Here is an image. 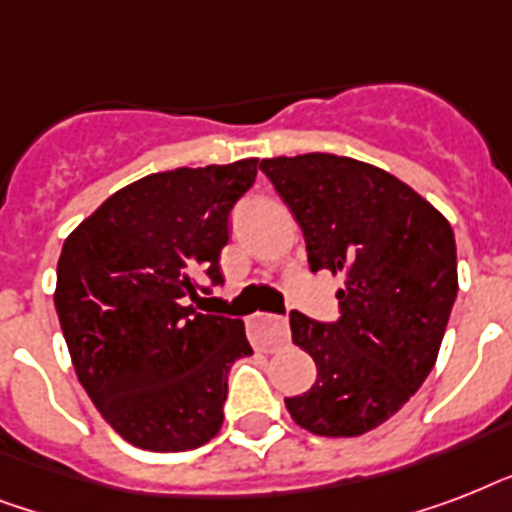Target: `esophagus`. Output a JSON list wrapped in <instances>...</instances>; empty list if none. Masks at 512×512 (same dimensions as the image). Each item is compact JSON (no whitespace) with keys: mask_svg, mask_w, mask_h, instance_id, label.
Segmentation results:
<instances>
[{"mask_svg":"<svg viewBox=\"0 0 512 512\" xmlns=\"http://www.w3.org/2000/svg\"><path fill=\"white\" fill-rule=\"evenodd\" d=\"M249 335L257 348L276 350L279 345L289 340V324L281 316H271V313H257L249 319Z\"/></svg>","mask_w":512,"mask_h":512,"instance_id":"1","label":"esophagus"}]
</instances>
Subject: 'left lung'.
I'll return each instance as SVG.
<instances>
[{
	"instance_id": "obj_1",
	"label": "left lung",
	"mask_w": 512,
	"mask_h": 512,
	"mask_svg": "<svg viewBox=\"0 0 512 512\" xmlns=\"http://www.w3.org/2000/svg\"><path fill=\"white\" fill-rule=\"evenodd\" d=\"M303 228L311 271L345 276L340 319L289 313L316 382L284 398L316 436H361L390 420L436 364L457 300L452 225L390 172L335 154L263 159Z\"/></svg>"
}]
</instances>
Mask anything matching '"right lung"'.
Masks as SVG:
<instances>
[{
	"instance_id": "1",
	"label": "right lung",
	"mask_w": 512,
	"mask_h": 512,
	"mask_svg": "<svg viewBox=\"0 0 512 512\" xmlns=\"http://www.w3.org/2000/svg\"><path fill=\"white\" fill-rule=\"evenodd\" d=\"M255 175L241 159L140 177L63 244L55 308L76 377L132 446L188 452L223 425L228 372L252 348L241 319L191 303L223 284L228 217Z\"/></svg>"
}]
</instances>
